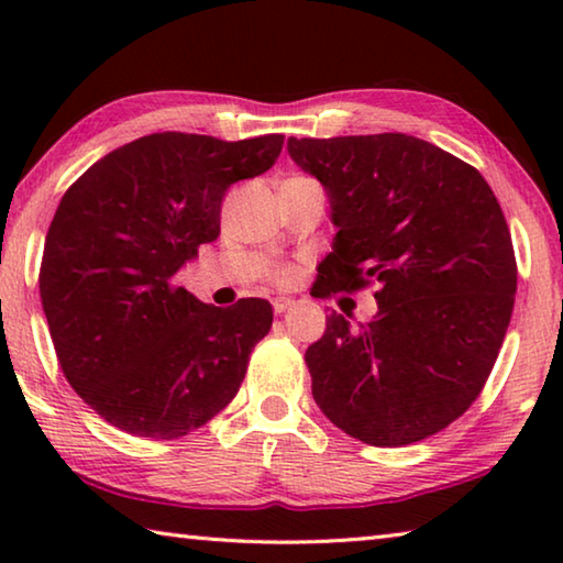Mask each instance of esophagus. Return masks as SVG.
Here are the masks:
<instances>
[{"instance_id": "34e87169", "label": "esophagus", "mask_w": 563, "mask_h": 563, "mask_svg": "<svg viewBox=\"0 0 563 563\" xmlns=\"http://www.w3.org/2000/svg\"><path fill=\"white\" fill-rule=\"evenodd\" d=\"M288 308H290V300L288 298H275L273 300V312H275V316H280V312H285Z\"/></svg>"}]
</instances>
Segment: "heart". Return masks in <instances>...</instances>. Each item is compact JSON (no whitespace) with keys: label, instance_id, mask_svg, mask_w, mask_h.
I'll use <instances>...</instances> for the list:
<instances>
[{"label":"heart","instance_id":"1","mask_svg":"<svg viewBox=\"0 0 563 563\" xmlns=\"http://www.w3.org/2000/svg\"><path fill=\"white\" fill-rule=\"evenodd\" d=\"M271 278H273L275 283L285 285V283H290L292 271H290V268H273V271H271Z\"/></svg>","mask_w":563,"mask_h":563}]
</instances>
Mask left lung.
I'll use <instances>...</instances> for the list:
<instances>
[{
    "label": "left lung",
    "instance_id": "left-lung-1",
    "mask_svg": "<svg viewBox=\"0 0 563 563\" xmlns=\"http://www.w3.org/2000/svg\"><path fill=\"white\" fill-rule=\"evenodd\" d=\"M328 190L332 253L318 295L377 285V316L332 312L305 352L332 424L373 446L432 437L479 397L507 335L517 258L479 170L407 133L288 139Z\"/></svg>",
    "mask_w": 563,
    "mask_h": 563
}]
</instances>
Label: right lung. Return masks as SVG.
<instances>
[{"label":"right lung","mask_w":563,"mask_h":563,"mask_svg":"<svg viewBox=\"0 0 563 563\" xmlns=\"http://www.w3.org/2000/svg\"><path fill=\"white\" fill-rule=\"evenodd\" d=\"M283 141L151 133L64 194L40 268L44 316L74 393L121 432L178 440L241 387L271 302L216 308L178 288L176 273L221 233L228 188L265 174Z\"/></svg>","instance_id":"add662e5"}]
</instances>
